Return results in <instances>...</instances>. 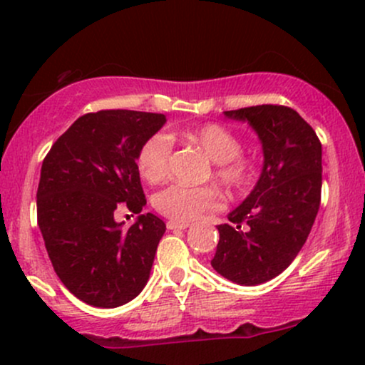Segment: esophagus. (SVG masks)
I'll use <instances>...</instances> for the list:
<instances>
[{
  "mask_svg": "<svg viewBox=\"0 0 365 365\" xmlns=\"http://www.w3.org/2000/svg\"><path fill=\"white\" fill-rule=\"evenodd\" d=\"M166 228H168V230H185V228H188V223H180V221H168V223H166Z\"/></svg>",
  "mask_w": 365,
  "mask_h": 365,
  "instance_id": "obj_1",
  "label": "esophagus"
}]
</instances>
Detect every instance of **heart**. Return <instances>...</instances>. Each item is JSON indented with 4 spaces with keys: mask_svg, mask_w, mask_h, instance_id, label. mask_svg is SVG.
Wrapping results in <instances>:
<instances>
[{
    "mask_svg": "<svg viewBox=\"0 0 365 365\" xmlns=\"http://www.w3.org/2000/svg\"><path fill=\"white\" fill-rule=\"evenodd\" d=\"M182 135L194 142L216 163V178L230 190H244L252 180V165L242 156V140L237 133L216 121L183 130ZM173 144L165 133H154L137 153V168L148 183H159L168 175ZM223 197L215 187L170 185L154 197V206L171 221L190 223L206 212L216 211Z\"/></svg>",
    "mask_w": 365,
    "mask_h": 365,
    "instance_id": "1",
    "label": "heart"
}]
</instances>
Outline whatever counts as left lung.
<instances>
[{"label":"left lung","instance_id":"1","mask_svg":"<svg viewBox=\"0 0 365 365\" xmlns=\"http://www.w3.org/2000/svg\"><path fill=\"white\" fill-rule=\"evenodd\" d=\"M247 120L262 142L257 185L220 225L211 266L230 282L252 287L273 279L300 252L321 204V140L295 110L259 104L225 111Z\"/></svg>","mask_w":365,"mask_h":365}]
</instances>
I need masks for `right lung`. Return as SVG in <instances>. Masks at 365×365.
I'll return each instance as SVG.
<instances>
[{
	"label": "right lung",
	"mask_w": 365,
	"mask_h": 365,
	"mask_svg": "<svg viewBox=\"0 0 365 365\" xmlns=\"http://www.w3.org/2000/svg\"><path fill=\"white\" fill-rule=\"evenodd\" d=\"M165 121L161 113H87L46 154L37 225L54 273L82 302L118 307L148 283L166 225L148 212L125 230L114 215L145 206L137 153Z\"/></svg>",
	"instance_id": "add662e5"
}]
</instances>
